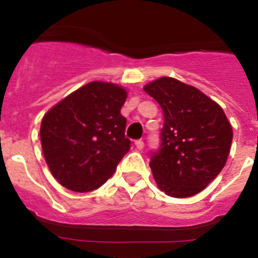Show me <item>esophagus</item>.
Returning a JSON list of instances; mask_svg holds the SVG:
<instances>
[{"mask_svg":"<svg viewBox=\"0 0 258 258\" xmlns=\"http://www.w3.org/2000/svg\"><path fill=\"white\" fill-rule=\"evenodd\" d=\"M136 147L138 150H142L143 147H145V143H143V141L142 140H138V141H136Z\"/></svg>","mask_w":258,"mask_h":258,"instance_id":"1","label":"esophagus"}]
</instances>
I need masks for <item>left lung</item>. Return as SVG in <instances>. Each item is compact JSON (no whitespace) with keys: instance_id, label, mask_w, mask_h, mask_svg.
I'll return each instance as SVG.
<instances>
[{"instance_id":"left-lung-1","label":"left lung","mask_w":258,"mask_h":258,"mask_svg":"<svg viewBox=\"0 0 258 258\" xmlns=\"http://www.w3.org/2000/svg\"><path fill=\"white\" fill-rule=\"evenodd\" d=\"M143 90L164 113L160 149L150 161L157 187L172 198L194 197L226 164L231 124L220 104L173 77H160Z\"/></svg>"}]
</instances>
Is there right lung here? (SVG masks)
I'll use <instances>...</instances> for the list:
<instances>
[{
    "label": "right lung",
    "instance_id": "add662e5",
    "mask_svg": "<svg viewBox=\"0 0 258 258\" xmlns=\"http://www.w3.org/2000/svg\"><path fill=\"white\" fill-rule=\"evenodd\" d=\"M127 93L112 83L93 81L45 113L40 137L52 177L68 190L101 187L131 149L126 118L120 113Z\"/></svg>",
    "mask_w": 258,
    "mask_h": 258
}]
</instances>
